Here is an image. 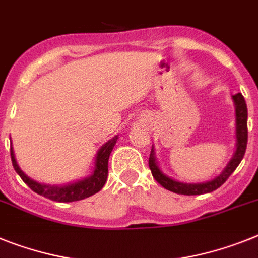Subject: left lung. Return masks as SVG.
Listing matches in <instances>:
<instances>
[{
    "mask_svg": "<svg viewBox=\"0 0 258 258\" xmlns=\"http://www.w3.org/2000/svg\"><path fill=\"white\" fill-rule=\"evenodd\" d=\"M233 103H235V111H236V151L235 155L232 156L231 161L227 164L219 176H216L215 178L207 182L201 183H186L179 182L176 179L170 178V177L165 176L164 173L160 170L157 161L155 157V151H151L149 155V169L152 172L153 178L166 190L176 192V194H183V196H199V194H206V192H211L216 190L218 187L226 182L228 177L235 172V169L239 166L244 157L246 149V143H248V125H246V120H248V110H246V103L241 93H237L235 96H232Z\"/></svg>",
    "mask_w": 258,
    "mask_h": 258,
    "instance_id": "8db88e82",
    "label": "left lung"
}]
</instances>
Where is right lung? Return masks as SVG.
Listing matches in <instances>:
<instances>
[{
  "label": "right lung",
  "instance_id": "add662e5",
  "mask_svg": "<svg viewBox=\"0 0 258 258\" xmlns=\"http://www.w3.org/2000/svg\"><path fill=\"white\" fill-rule=\"evenodd\" d=\"M116 140H118V135L114 136L112 139H110L109 142L105 143L99 148L96 156L94 169H93L90 176L62 186H51L36 182V181L26 176L25 173L21 170V168L17 164V160H15L13 147H10V156H12L14 170L18 173V176L23 179V182L29 186L32 191H35L39 196L52 199V201H56V202H75V201H81V199L88 198V197L96 194V192L102 189L106 179H107V173H109L107 164H109L110 153H111L112 148L115 146Z\"/></svg>",
  "mask_w": 258,
  "mask_h": 258
}]
</instances>
